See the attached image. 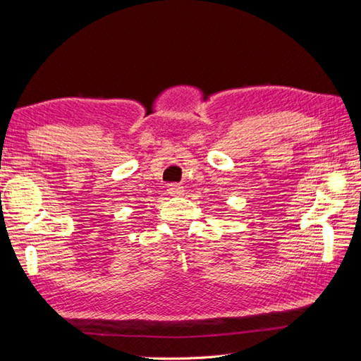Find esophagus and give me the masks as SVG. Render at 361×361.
<instances>
[{
	"mask_svg": "<svg viewBox=\"0 0 361 361\" xmlns=\"http://www.w3.org/2000/svg\"><path fill=\"white\" fill-rule=\"evenodd\" d=\"M168 193L171 196H179L183 193V187L178 185V183H170V185H168Z\"/></svg>",
	"mask_w": 361,
	"mask_h": 361,
	"instance_id": "obj_1",
	"label": "esophagus"
}]
</instances>
